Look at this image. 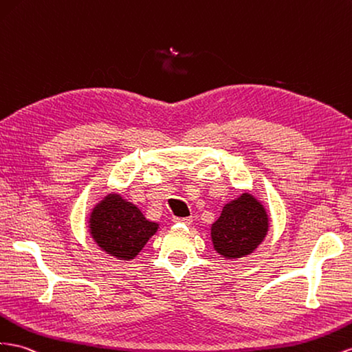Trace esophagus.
Listing matches in <instances>:
<instances>
[{
	"instance_id": "esophagus-1",
	"label": "esophagus",
	"mask_w": 352,
	"mask_h": 352,
	"mask_svg": "<svg viewBox=\"0 0 352 352\" xmlns=\"http://www.w3.org/2000/svg\"><path fill=\"white\" fill-rule=\"evenodd\" d=\"M173 222L184 223V225H191L192 223V217H175Z\"/></svg>"
}]
</instances>
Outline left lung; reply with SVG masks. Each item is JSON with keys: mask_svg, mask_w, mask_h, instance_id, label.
<instances>
[{"mask_svg": "<svg viewBox=\"0 0 352 352\" xmlns=\"http://www.w3.org/2000/svg\"><path fill=\"white\" fill-rule=\"evenodd\" d=\"M213 249L225 259H240L253 253L270 230L267 208L249 192L226 203L210 228Z\"/></svg>", "mask_w": 352, "mask_h": 352, "instance_id": "left-lung-1", "label": "left lung"}]
</instances>
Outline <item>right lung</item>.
<instances>
[{"label":"right lung","instance_id":"right-lung-1","mask_svg":"<svg viewBox=\"0 0 352 352\" xmlns=\"http://www.w3.org/2000/svg\"><path fill=\"white\" fill-rule=\"evenodd\" d=\"M160 225L151 222L140 208L117 192L103 197L93 207L89 232L100 250L120 261H131L158 231Z\"/></svg>","mask_w":352,"mask_h":352}]
</instances>
